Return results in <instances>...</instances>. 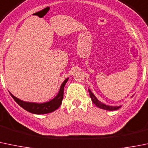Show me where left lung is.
I'll use <instances>...</instances> for the list:
<instances>
[{
	"label": "left lung",
	"mask_w": 148,
	"mask_h": 148,
	"mask_svg": "<svg viewBox=\"0 0 148 148\" xmlns=\"http://www.w3.org/2000/svg\"><path fill=\"white\" fill-rule=\"evenodd\" d=\"M88 91L89 93H90V98L92 99V103L95 105L97 107L103 109V110H118L119 108L121 107V106H108V105H106L104 103H103L102 102H100L97 97L95 96V95L92 92L91 90L90 89H88Z\"/></svg>",
	"instance_id": "1"
}]
</instances>
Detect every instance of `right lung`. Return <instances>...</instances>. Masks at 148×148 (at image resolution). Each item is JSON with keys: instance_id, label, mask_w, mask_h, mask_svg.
<instances>
[{"instance_id": "1", "label": "right lung", "mask_w": 148, "mask_h": 148, "mask_svg": "<svg viewBox=\"0 0 148 148\" xmlns=\"http://www.w3.org/2000/svg\"><path fill=\"white\" fill-rule=\"evenodd\" d=\"M69 78H67L63 82V83L61 85V87H60L59 91H58V94H57V95L55 97H53L52 100H49V101L45 102V103H39L24 101V100H21L20 99L17 98L16 97L13 95L11 92H10V94H11V97L14 98V100L21 108H23L24 110H27L29 112L34 114H49V113L53 112V111H55L61 105L63 98H64V87H65L66 83L67 82Z\"/></svg>"}]
</instances>
